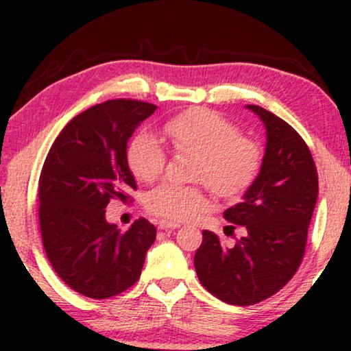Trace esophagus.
<instances>
[{
	"label": "esophagus",
	"instance_id": "1",
	"mask_svg": "<svg viewBox=\"0 0 351 351\" xmlns=\"http://www.w3.org/2000/svg\"><path fill=\"white\" fill-rule=\"evenodd\" d=\"M177 227H179V223L167 222V220H161V222L158 223V228H161V230H172V228H177Z\"/></svg>",
	"mask_w": 351,
	"mask_h": 351
}]
</instances>
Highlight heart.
<instances>
[{
    "mask_svg": "<svg viewBox=\"0 0 351 351\" xmlns=\"http://www.w3.org/2000/svg\"><path fill=\"white\" fill-rule=\"evenodd\" d=\"M161 132L176 153L195 156L191 179L203 182L220 198L241 195L261 171V145L210 110H185L167 119ZM166 161L165 148L150 134H138L129 143L128 165L137 180L155 182ZM145 206L158 217L184 222L208 208V196L201 186L162 184L148 193Z\"/></svg>",
    "mask_w": 351,
    "mask_h": 351,
    "instance_id": "heart-1",
    "label": "heart"
}]
</instances>
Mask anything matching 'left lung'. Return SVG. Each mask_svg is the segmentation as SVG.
Returning <instances> with one entry per match:
<instances>
[{
    "label": "left lung",
    "mask_w": 351,
    "mask_h": 351,
    "mask_svg": "<svg viewBox=\"0 0 351 351\" xmlns=\"http://www.w3.org/2000/svg\"><path fill=\"white\" fill-rule=\"evenodd\" d=\"M267 129V148L257 179L241 203L223 217L246 228L233 247L203 230L195 254L198 280L232 305H254L285 287L305 254L308 225L318 198V172L311 152L291 124L258 105H247Z\"/></svg>",
    "instance_id": "obj_1"
}]
</instances>
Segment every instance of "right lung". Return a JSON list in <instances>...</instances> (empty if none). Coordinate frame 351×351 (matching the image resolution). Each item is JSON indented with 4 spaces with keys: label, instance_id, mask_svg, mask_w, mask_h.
<instances>
[{
    "label": "right lung",
    "instance_id": "add662e5",
    "mask_svg": "<svg viewBox=\"0 0 351 351\" xmlns=\"http://www.w3.org/2000/svg\"><path fill=\"white\" fill-rule=\"evenodd\" d=\"M156 105L112 99L76 114L43 165L40 230L47 261L65 285L89 299H108L141 278L156 228L138 219L126 232L105 220L110 199L137 190L128 166V141Z\"/></svg>",
    "mask_w": 351,
    "mask_h": 351
}]
</instances>
